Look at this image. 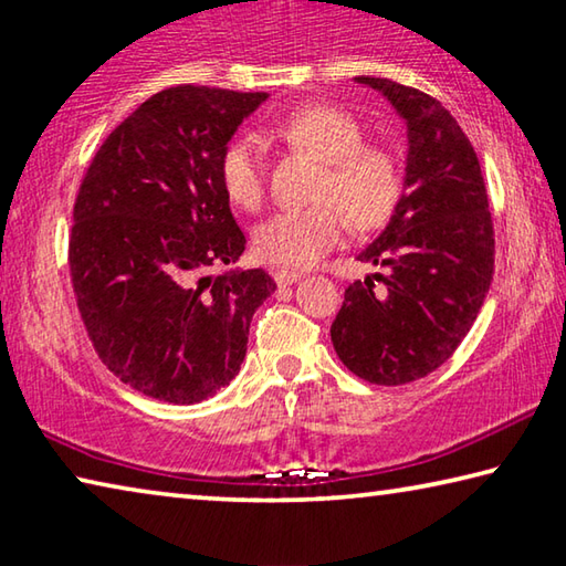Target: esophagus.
<instances>
[{
	"instance_id": "esophagus-1",
	"label": "esophagus",
	"mask_w": 566,
	"mask_h": 566,
	"mask_svg": "<svg viewBox=\"0 0 566 566\" xmlns=\"http://www.w3.org/2000/svg\"><path fill=\"white\" fill-rule=\"evenodd\" d=\"M302 272H296V270H276L274 272V282L276 284H294V282H300L302 280Z\"/></svg>"
}]
</instances>
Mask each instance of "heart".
Returning a JSON list of instances; mask_svg holds the SVG:
<instances>
[{"instance_id": "1", "label": "heart", "mask_w": 566, "mask_h": 566, "mask_svg": "<svg viewBox=\"0 0 566 566\" xmlns=\"http://www.w3.org/2000/svg\"><path fill=\"white\" fill-rule=\"evenodd\" d=\"M270 132L322 161L312 197L302 209H282L254 229V252L264 262L310 266L337 247L349 229L385 224L401 195L395 155L367 145L361 124L332 104H304L276 119ZM219 181L227 199L256 209L264 199L262 147L252 134L234 137L219 155ZM350 217L347 218L346 214Z\"/></svg>"}]
</instances>
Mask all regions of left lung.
I'll return each mask as SVG.
<instances>
[{"label": "left lung", "instance_id": "left-lung-1", "mask_svg": "<svg viewBox=\"0 0 566 566\" xmlns=\"http://www.w3.org/2000/svg\"><path fill=\"white\" fill-rule=\"evenodd\" d=\"M377 90L407 127L401 199L387 227L357 254L381 266L344 292L332 344L344 367L371 385H407L452 357L472 329L494 274V227L474 147L442 104L381 76Z\"/></svg>", "mask_w": 566, "mask_h": 566}]
</instances>
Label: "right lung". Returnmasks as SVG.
<instances>
[{
    "label": "right lung",
    "mask_w": 566,
    "mask_h": 566,
    "mask_svg": "<svg viewBox=\"0 0 566 566\" xmlns=\"http://www.w3.org/2000/svg\"><path fill=\"white\" fill-rule=\"evenodd\" d=\"M266 97L191 84L155 94L104 139L76 195L82 322L112 375L151 399L197 405L227 387L276 290L262 270L207 274L244 252L217 167Z\"/></svg>",
    "instance_id": "obj_1"
}]
</instances>
